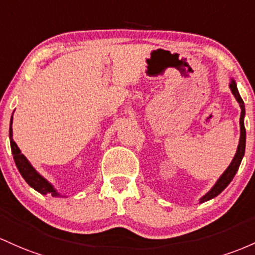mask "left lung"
<instances>
[{
  "mask_svg": "<svg viewBox=\"0 0 255 255\" xmlns=\"http://www.w3.org/2000/svg\"><path fill=\"white\" fill-rule=\"evenodd\" d=\"M230 89H231V93L234 94V96L236 97L237 102L240 104V107H241V117H240V128H241V136H240L239 147H237L236 154H235V156H234L231 164L229 165V167L224 171V173L220 176V178L218 179V181H217L216 184L213 185L212 189L208 191V193L206 194L205 196H202L201 199H200V202H205V201H208V200L213 199V197L219 195V194L222 193V191L228 187L229 183L233 181V178L235 177L237 170H239V167H240V164H241V161H242L243 155H245L246 128H245V123H243V119H245V113H246L245 104H243V100L241 99V96H240L239 90H237V87H236V83H235V81H234V79L230 83Z\"/></svg>",
  "mask_w": 255,
  "mask_h": 255,
  "instance_id": "left-lung-1",
  "label": "left lung"
}]
</instances>
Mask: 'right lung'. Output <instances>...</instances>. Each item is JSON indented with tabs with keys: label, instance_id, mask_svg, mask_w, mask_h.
I'll use <instances>...</instances> for the list:
<instances>
[{
	"label": "right lung",
	"instance_id": "right-lung-1",
	"mask_svg": "<svg viewBox=\"0 0 255 255\" xmlns=\"http://www.w3.org/2000/svg\"><path fill=\"white\" fill-rule=\"evenodd\" d=\"M12 123H13V116L10 119V127H9V139H10V148H12V154L14 161H15L16 167H18L20 174L22 176V178L26 181V183L30 187H32L33 189L38 191V193L43 194H51V196H60V194L54 189L53 185L49 182L39 174L35 168L32 167V165L28 162V160L25 158L24 154H21V151L16 145V143L13 139V130H12Z\"/></svg>",
	"mask_w": 255,
	"mask_h": 255
}]
</instances>
